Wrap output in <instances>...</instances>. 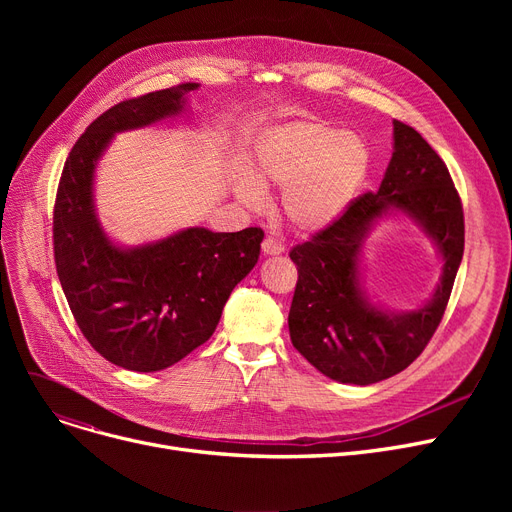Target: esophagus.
Segmentation results:
<instances>
[{"mask_svg":"<svg viewBox=\"0 0 512 512\" xmlns=\"http://www.w3.org/2000/svg\"><path fill=\"white\" fill-rule=\"evenodd\" d=\"M261 251H263V255H282L284 247H282V242H278L276 238H265L261 242Z\"/></svg>","mask_w":512,"mask_h":512,"instance_id":"esophagus-1","label":"esophagus"}]
</instances>
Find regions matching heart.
I'll use <instances>...</instances> for the list:
<instances>
[{"label": "heart", "instance_id": "1", "mask_svg": "<svg viewBox=\"0 0 512 512\" xmlns=\"http://www.w3.org/2000/svg\"><path fill=\"white\" fill-rule=\"evenodd\" d=\"M371 164V149L359 134L328 122L280 124L255 145V175L282 186L284 218L303 234L326 230L342 218L363 191ZM256 179L240 170L234 180L238 199L253 209L265 203V188Z\"/></svg>", "mask_w": 512, "mask_h": 512}]
</instances>
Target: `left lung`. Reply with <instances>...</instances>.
I'll list each match as a JSON object with an SVG mask.
<instances>
[{
	"label": "left lung",
	"instance_id": "obj_1",
	"mask_svg": "<svg viewBox=\"0 0 512 512\" xmlns=\"http://www.w3.org/2000/svg\"><path fill=\"white\" fill-rule=\"evenodd\" d=\"M394 124V151L375 193L353 201L330 228L290 251L299 282L288 313L294 348L330 380L369 386L407 369L440 326L465 249L459 193L440 155L421 134ZM405 214L435 242L441 282L425 306L392 312L370 303L360 257L372 226Z\"/></svg>",
	"mask_w": 512,
	"mask_h": 512
}]
</instances>
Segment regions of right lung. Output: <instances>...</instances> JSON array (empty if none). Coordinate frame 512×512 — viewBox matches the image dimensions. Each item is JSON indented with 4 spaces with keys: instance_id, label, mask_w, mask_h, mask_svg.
I'll list each match as a JSON object with an SVG mask.
<instances>
[{
    "instance_id": "right-lung-1",
    "label": "right lung",
    "mask_w": 512,
    "mask_h": 512,
    "mask_svg": "<svg viewBox=\"0 0 512 512\" xmlns=\"http://www.w3.org/2000/svg\"><path fill=\"white\" fill-rule=\"evenodd\" d=\"M197 83L128 99L101 114L72 147L53 209V253L80 332L110 363L166 369L207 342L234 286L259 259L263 230L184 228L139 247H120L95 209V170L118 132L186 112Z\"/></svg>"
}]
</instances>
